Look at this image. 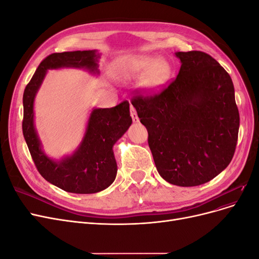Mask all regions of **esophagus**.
Segmentation results:
<instances>
[{"instance_id": "esophagus-1", "label": "esophagus", "mask_w": 259, "mask_h": 259, "mask_svg": "<svg viewBox=\"0 0 259 259\" xmlns=\"http://www.w3.org/2000/svg\"><path fill=\"white\" fill-rule=\"evenodd\" d=\"M131 116H132V119H133V121H134V122H138L139 121L137 112L135 110V108L133 107V106H131Z\"/></svg>"}]
</instances>
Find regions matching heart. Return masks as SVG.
Returning <instances> with one entry per match:
<instances>
[{
    "label": "heart",
    "instance_id": "b5f03b06",
    "mask_svg": "<svg viewBox=\"0 0 259 259\" xmlns=\"http://www.w3.org/2000/svg\"><path fill=\"white\" fill-rule=\"evenodd\" d=\"M173 68L166 59L153 55H128L116 59L111 67V74L120 80H131L143 74L140 88L147 94L163 90L169 81Z\"/></svg>",
    "mask_w": 259,
    "mask_h": 259
}]
</instances>
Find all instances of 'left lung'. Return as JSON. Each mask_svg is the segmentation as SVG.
<instances>
[{"label": "left lung", "instance_id": "8db88e82", "mask_svg": "<svg viewBox=\"0 0 259 259\" xmlns=\"http://www.w3.org/2000/svg\"><path fill=\"white\" fill-rule=\"evenodd\" d=\"M182 66L160 93L132 98L156 169L171 185L205 184L229 165L240 115L228 72L200 51L177 52Z\"/></svg>", "mask_w": 259, "mask_h": 259}]
</instances>
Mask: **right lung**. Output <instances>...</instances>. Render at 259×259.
<instances>
[{
	"instance_id": "add662e5",
	"label": "right lung",
	"mask_w": 259,
	"mask_h": 259,
	"mask_svg": "<svg viewBox=\"0 0 259 259\" xmlns=\"http://www.w3.org/2000/svg\"><path fill=\"white\" fill-rule=\"evenodd\" d=\"M96 51L54 53L35 70L23 92L22 133L35 166L49 183L72 193H96L110 186L116 176L113 145L132 124L128 101L112 108L93 109L82 143L74 153L60 161L46 155L34 127V98L49 69L84 68L98 74Z\"/></svg>"
}]
</instances>
